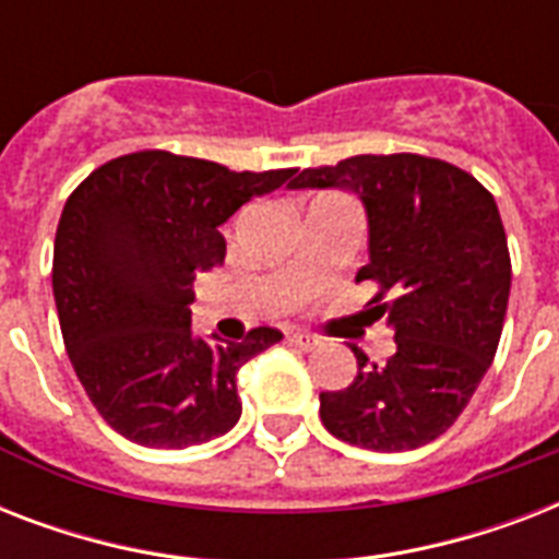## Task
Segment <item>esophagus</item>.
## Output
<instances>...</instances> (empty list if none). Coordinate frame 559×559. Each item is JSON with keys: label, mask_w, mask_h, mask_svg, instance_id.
<instances>
[{"label": "esophagus", "mask_w": 559, "mask_h": 559, "mask_svg": "<svg viewBox=\"0 0 559 559\" xmlns=\"http://www.w3.org/2000/svg\"><path fill=\"white\" fill-rule=\"evenodd\" d=\"M289 345H296L298 350H313L319 348L322 342L316 340V336H310V333H289Z\"/></svg>", "instance_id": "obj_1"}]
</instances>
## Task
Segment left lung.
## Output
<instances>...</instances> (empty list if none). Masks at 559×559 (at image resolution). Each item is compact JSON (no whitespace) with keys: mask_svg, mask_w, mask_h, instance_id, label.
Instances as JSON below:
<instances>
[{"mask_svg":"<svg viewBox=\"0 0 559 559\" xmlns=\"http://www.w3.org/2000/svg\"><path fill=\"white\" fill-rule=\"evenodd\" d=\"M289 188L357 193L368 217L373 319H389L394 357L357 345L348 389L322 391L319 415L340 441L373 452L417 450L450 429L499 348L511 254L493 193L467 170L417 153L350 156L301 170Z\"/></svg>","mask_w":559,"mask_h":559,"instance_id":"8db88e82","label":"left lung"}]
</instances>
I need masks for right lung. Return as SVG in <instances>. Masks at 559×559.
Instances as JSON below:
<instances>
[{
  "mask_svg": "<svg viewBox=\"0 0 559 559\" xmlns=\"http://www.w3.org/2000/svg\"><path fill=\"white\" fill-rule=\"evenodd\" d=\"M293 174L139 151L92 170L66 200L51 266L57 319L78 380L118 435L182 450L240 420L237 371L281 331L193 336V278L226 258L219 226Z\"/></svg>",
  "mask_w": 559,
  "mask_h": 559,
  "instance_id": "1",
  "label": "right lung"
}]
</instances>
